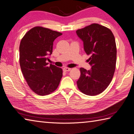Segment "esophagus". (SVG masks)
I'll list each match as a JSON object with an SVG mask.
<instances>
[{
    "label": "esophagus",
    "instance_id": "1",
    "mask_svg": "<svg viewBox=\"0 0 134 134\" xmlns=\"http://www.w3.org/2000/svg\"><path fill=\"white\" fill-rule=\"evenodd\" d=\"M70 70H71V69H70V68H67V67L63 68V71H65V72L70 71Z\"/></svg>",
    "mask_w": 134,
    "mask_h": 134
}]
</instances>
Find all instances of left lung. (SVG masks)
I'll use <instances>...</instances> for the list:
<instances>
[{"label":"left lung","mask_w":134,"mask_h":134,"mask_svg":"<svg viewBox=\"0 0 134 134\" xmlns=\"http://www.w3.org/2000/svg\"><path fill=\"white\" fill-rule=\"evenodd\" d=\"M83 41L84 50L92 65L90 70L81 68L76 82L85 94L96 96L103 92L112 80L116 69L117 49L114 35L109 28L92 24L76 31Z\"/></svg>","instance_id":"1"}]
</instances>
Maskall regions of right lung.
Returning <instances> with one entry per match:
<instances>
[{
    "label": "right lung",
    "instance_id": "1",
    "mask_svg": "<svg viewBox=\"0 0 134 134\" xmlns=\"http://www.w3.org/2000/svg\"><path fill=\"white\" fill-rule=\"evenodd\" d=\"M62 33L42 26L26 33L19 45V64L28 86L36 94L45 96L58 88L63 76L61 68L48 66L53 41Z\"/></svg>",
    "mask_w": 134,
    "mask_h": 134
}]
</instances>
